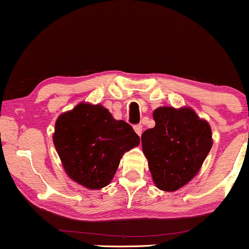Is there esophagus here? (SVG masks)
<instances>
[{"label": "esophagus", "mask_w": 249, "mask_h": 249, "mask_svg": "<svg viewBox=\"0 0 249 249\" xmlns=\"http://www.w3.org/2000/svg\"><path fill=\"white\" fill-rule=\"evenodd\" d=\"M133 128H134V131H136V133L138 134L139 137H141V136H142V125H141V124L134 125Z\"/></svg>", "instance_id": "34e87169"}]
</instances>
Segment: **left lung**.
I'll use <instances>...</instances> for the list:
<instances>
[{
    "instance_id": "obj_1",
    "label": "left lung",
    "mask_w": 249,
    "mask_h": 249,
    "mask_svg": "<svg viewBox=\"0 0 249 249\" xmlns=\"http://www.w3.org/2000/svg\"><path fill=\"white\" fill-rule=\"evenodd\" d=\"M156 126L142 134V152L156 186L173 192L199 172L212 147V130L193 108L154 110Z\"/></svg>"
}]
</instances>
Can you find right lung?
<instances>
[{
	"label": "right lung",
	"instance_id": "obj_1",
	"mask_svg": "<svg viewBox=\"0 0 249 249\" xmlns=\"http://www.w3.org/2000/svg\"><path fill=\"white\" fill-rule=\"evenodd\" d=\"M53 141L68 176L89 190L107 186L123 154L141 142L131 125L89 103L57 118Z\"/></svg>",
	"mask_w": 249,
	"mask_h": 249
}]
</instances>
